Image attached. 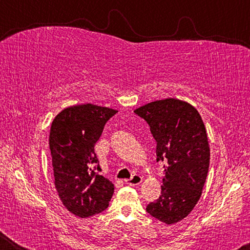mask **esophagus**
<instances>
[{
	"label": "esophagus",
	"instance_id": "34e87169",
	"mask_svg": "<svg viewBox=\"0 0 250 250\" xmlns=\"http://www.w3.org/2000/svg\"><path fill=\"white\" fill-rule=\"evenodd\" d=\"M141 182H142V177L138 174L132 175V177H131L130 180H125V183L130 186H137L139 184H141Z\"/></svg>",
	"mask_w": 250,
	"mask_h": 250
}]
</instances>
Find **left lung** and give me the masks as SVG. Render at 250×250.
Returning a JSON list of instances; mask_svg holds the SVG:
<instances>
[{
  "label": "left lung",
  "mask_w": 250,
  "mask_h": 250,
  "mask_svg": "<svg viewBox=\"0 0 250 250\" xmlns=\"http://www.w3.org/2000/svg\"><path fill=\"white\" fill-rule=\"evenodd\" d=\"M150 125L156 161H166L161 195L146 206L151 216L171 225L197 204L209 167L207 133L197 110L174 98L156 100L134 110Z\"/></svg>",
  "instance_id": "obj_1"
}]
</instances>
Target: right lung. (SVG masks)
Wrapping results in <instances>:
<instances>
[{"instance_id":"add662e5","label":"right lung","mask_w":250,"mask_h":250,"mask_svg":"<svg viewBox=\"0 0 250 250\" xmlns=\"http://www.w3.org/2000/svg\"><path fill=\"white\" fill-rule=\"evenodd\" d=\"M117 110L86 104L71 105L55 117L49 132L55 188L76 216H94L107 208L115 186L100 175L95 153L104 126Z\"/></svg>"}]
</instances>
